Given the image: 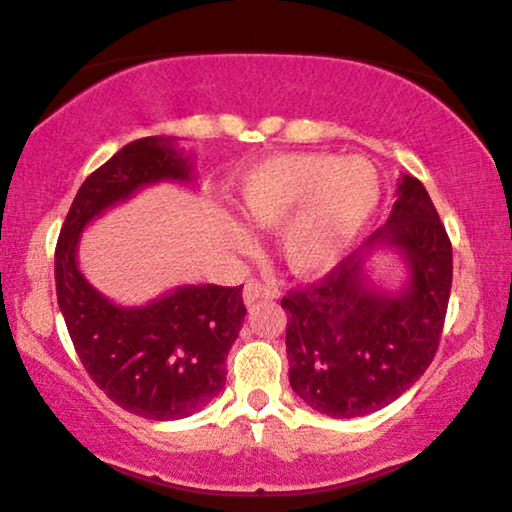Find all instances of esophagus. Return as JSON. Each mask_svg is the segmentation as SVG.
<instances>
[{
  "mask_svg": "<svg viewBox=\"0 0 512 512\" xmlns=\"http://www.w3.org/2000/svg\"><path fill=\"white\" fill-rule=\"evenodd\" d=\"M276 297H278L276 287L266 285V283H262V280H257V278L248 280L246 287H243V301H246L248 306L255 304L257 299H276Z\"/></svg>",
  "mask_w": 512,
  "mask_h": 512,
  "instance_id": "esophagus-1",
  "label": "esophagus"
}]
</instances>
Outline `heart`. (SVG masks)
<instances>
[{
  "mask_svg": "<svg viewBox=\"0 0 512 512\" xmlns=\"http://www.w3.org/2000/svg\"><path fill=\"white\" fill-rule=\"evenodd\" d=\"M383 181L366 157L287 153L255 164L239 190L255 227H283V257L294 273L318 276L341 262L378 208ZM248 243L246 236H239Z\"/></svg>",
  "mask_w": 512,
  "mask_h": 512,
  "instance_id": "b5f03b06",
  "label": "heart"
}]
</instances>
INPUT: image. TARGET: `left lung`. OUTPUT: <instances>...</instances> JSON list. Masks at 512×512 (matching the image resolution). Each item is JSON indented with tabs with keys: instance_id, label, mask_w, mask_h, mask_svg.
<instances>
[{
	"instance_id": "8db88e82",
	"label": "left lung",
	"mask_w": 512,
	"mask_h": 512,
	"mask_svg": "<svg viewBox=\"0 0 512 512\" xmlns=\"http://www.w3.org/2000/svg\"><path fill=\"white\" fill-rule=\"evenodd\" d=\"M385 243L410 264L399 297L366 290L362 253L315 283L292 287L285 345L290 385L331 417H357L399 399L427 371L441 343L452 287V243L436 206L413 176H403L390 220L366 241Z\"/></svg>"
}]
</instances>
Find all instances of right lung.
Segmentation results:
<instances>
[{
    "label": "right lung",
    "mask_w": 512,
    "mask_h": 512,
    "mask_svg": "<svg viewBox=\"0 0 512 512\" xmlns=\"http://www.w3.org/2000/svg\"><path fill=\"white\" fill-rule=\"evenodd\" d=\"M187 181L185 157L155 136L122 146L85 178L55 246L57 304L83 369L106 397L146 420H181L225 387V362L246 318L243 285H190L143 308L104 299L76 266L83 227L141 185Z\"/></svg>",
    "instance_id": "1"
}]
</instances>
